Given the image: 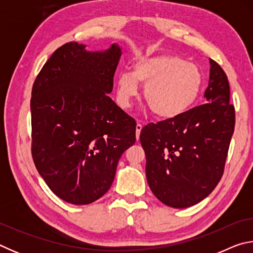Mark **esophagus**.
Instances as JSON below:
<instances>
[{
	"label": "esophagus",
	"mask_w": 253,
	"mask_h": 253,
	"mask_svg": "<svg viewBox=\"0 0 253 253\" xmlns=\"http://www.w3.org/2000/svg\"><path fill=\"white\" fill-rule=\"evenodd\" d=\"M142 128H143V125H140V124L138 123L136 125V138L138 139L139 138V135H140V131H142Z\"/></svg>",
	"instance_id": "obj_1"
}]
</instances>
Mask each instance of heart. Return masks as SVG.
Listing matches in <instances>:
<instances>
[{
    "label": "heart",
    "instance_id": "b5f03b06",
    "mask_svg": "<svg viewBox=\"0 0 253 253\" xmlns=\"http://www.w3.org/2000/svg\"><path fill=\"white\" fill-rule=\"evenodd\" d=\"M144 87V99L152 113L162 119H174L195 105L202 90L203 75L194 63L176 54L162 53L143 58L132 72H122L116 78V95L124 108Z\"/></svg>",
    "mask_w": 253,
    "mask_h": 253
}]
</instances>
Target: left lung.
<instances>
[{"instance_id":"obj_1","label":"left lung","mask_w":253,"mask_h":253,"mask_svg":"<svg viewBox=\"0 0 253 253\" xmlns=\"http://www.w3.org/2000/svg\"><path fill=\"white\" fill-rule=\"evenodd\" d=\"M207 104L140 131L146 177L154 195L170 208L198 204L215 188L234 131V107L223 69L210 59Z\"/></svg>"}]
</instances>
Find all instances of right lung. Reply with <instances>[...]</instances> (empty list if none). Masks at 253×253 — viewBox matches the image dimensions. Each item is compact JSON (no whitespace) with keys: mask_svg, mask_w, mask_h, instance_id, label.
<instances>
[{"mask_svg":"<svg viewBox=\"0 0 253 253\" xmlns=\"http://www.w3.org/2000/svg\"><path fill=\"white\" fill-rule=\"evenodd\" d=\"M122 49L90 52L69 42L53 52L32 88V157L60 199L85 205L109 190L136 122L108 93Z\"/></svg>","mask_w":253,"mask_h":253,"instance_id":"obj_1","label":"right lung"}]
</instances>
